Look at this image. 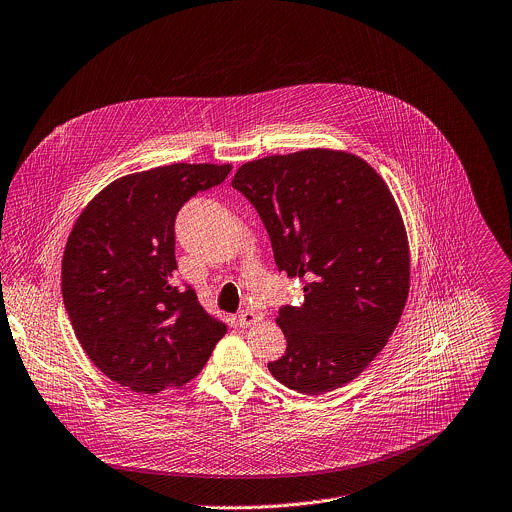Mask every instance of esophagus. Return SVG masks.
Wrapping results in <instances>:
<instances>
[{"label":"esophagus","instance_id":"esophagus-1","mask_svg":"<svg viewBox=\"0 0 512 512\" xmlns=\"http://www.w3.org/2000/svg\"><path fill=\"white\" fill-rule=\"evenodd\" d=\"M236 320H238L240 328H248V326H252V324H256L260 320V314L254 312V310H242Z\"/></svg>","mask_w":512,"mask_h":512}]
</instances>
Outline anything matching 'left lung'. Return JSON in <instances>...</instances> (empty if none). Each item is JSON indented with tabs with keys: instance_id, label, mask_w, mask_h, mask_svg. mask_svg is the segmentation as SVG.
I'll list each match as a JSON object with an SVG mask.
<instances>
[{
	"instance_id": "1",
	"label": "left lung",
	"mask_w": 512,
	"mask_h": 512,
	"mask_svg": "<svg viewBox=\"0 0 512 512\" xmlns=\"http://www.w3.org/2000/svg\"><path fill=\"white\" fill-rule=\"evenodd\" d=\"M232 186L262 218L278 270L304 292L300 306L278 310L286 352L268 370L310 396L354 380L408 296V242L388 186L358 156L324 148L248 162Z\"/></svg>"
}]
</instances>
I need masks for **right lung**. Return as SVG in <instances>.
Listing matches in <instances>:
<instances>
[{"label":"right lung","mask_w":512,"mask_h":512,"mask_svg":"<svg viewBox=\"0 0 512 512\" xmlns=\"http://www.w3.org/2000/svg\"><path fill=\"white\" fill-rule=\"evenodd\" d=\"M232 166L172 164L124 176L80 214L62 260V296L90 360L156 394L192 380L226 334L192 286L176 284V216Z\"/></svg>","instance_id":"obj_1"}]
</instances>
